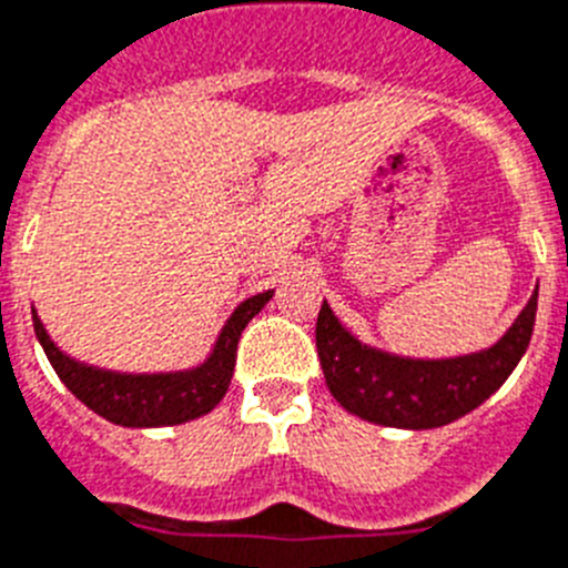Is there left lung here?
Here are the masks:
<instances>
[{"instance_id": "1", "label": "left lung", "mask_w": 568, "mask_h": 568, "mask_svg": "<svg viewBox=\"0 0 568 568\" xmlns=\"http://www.w3.org/2000/svg\"><path fill=\"white\" fill-rule=\"evenodd\" d=\"M537 291L491 348L446 359H414L359 343L323 300L317 354L328 392L359 420L392 428H440L475 412L506 383L529 348Z\"/></svg>"}]
</instances>
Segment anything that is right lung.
<instances>
[{
    "instance_id": "1",
    "label": "right lung",
    "mask_w": 568,
    "mask_h": 568,
    "mask_svg": "<svg viewBox=\"0 0 568 568\" xmlns=\"http://www.w3.org/2000/svg\"><path fill=\"white\" fill-rule=\"evenodd\" d=\"M274 297V291H263L236 305L234 314L225 320L223 332L216 337L214 348L200 366L185 372L160 374H120L108 368L88 366L79 359L59 352L57 343L48 337L45 325L33 312V332L39 345L45 348L53 372L65 383L77 400L85 403L91 412L105 417L108 423L125 428H156L180 426L209 414L229 392L231 374L236 363V343L254 314Z\"/></svg>"
}]
</instances>
